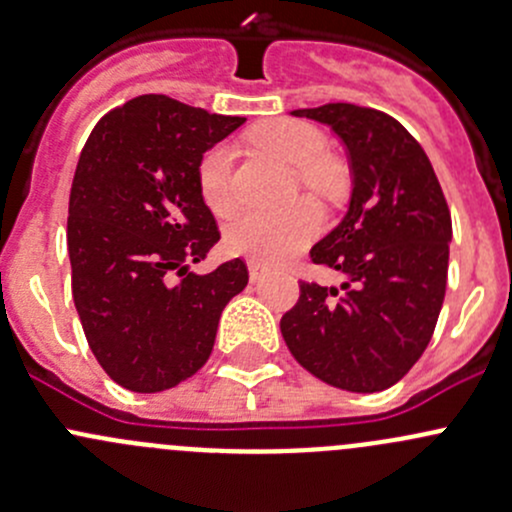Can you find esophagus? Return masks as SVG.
Returning a JSON list of instances; mask_svg holds the SVG:
<instances>
[{"mask_svg":"<svg viewBox=\"0 0 512 512\" xmlns=\"http://www.w3.org/2000/svg\"><path fill=\"white\" fill-rule=\"evenodd\" d=\"M267 277V272L262 270V267H257V265H250V280L252 282H262Z\"/></svg>","mask_w":512,"mask_h":512,"instance_id":"obj_1","label":"esophagus"}]
</instances>
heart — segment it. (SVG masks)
Here are the masks:
<instances>
[{
    "mask_svg": "<svg viewBox=\"0 0 512 512\" xmlns=\"http://www.w3.org/2000/svg\"><path fill=\"white\" fill-rule=\"evenodd\" d=\"M252 141L265 153L297 170L299 183L312 193L334 198L342 188L339 170L327 160V138L309 123L292 118L267 121L252 131ZM232 160L235 151L230 143H218L198 163L200 198L218 218L235 213L237 205L232 190ZM319 225L322 218L312 203H299L280 215L250 213L227 227L225 247L230 255L245 257L262 267H275L302 250L317 235Z\"/></svg>",
    "mask_w": 512,
    "mask_h": 512,
    "instance_id": "heart-1",
    "label": "heart"
}]
</instances>
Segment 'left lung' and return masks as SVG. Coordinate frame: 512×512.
Here are the masks:
<instances>
[{"mask_svg": "<svg viewBox=\"0 0 512 512\" xmlns=\"http://www.w3.org/2000/svg\"><path fill=\"white\" fill-rule=\"evenodd\" d=\"M344 143L354 190L342 223L312 262L339 287L299 285L280 329L294 359L356 394L394 386L431 342L448 275L451 213L423 148L396 118L354 103L297 108Z\"/></svg>", "mask_w": 512, "mask_h": 512, "instance_id": "left-lung-1", "label": "left lung"}]
</instances>
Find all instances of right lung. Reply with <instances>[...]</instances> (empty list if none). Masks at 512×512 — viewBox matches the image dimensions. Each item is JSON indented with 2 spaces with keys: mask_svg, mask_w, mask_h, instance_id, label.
Here are the masks:
<instances>
[{
  "mask_svg": "<svg viewBox=\"0 0 512 512\" xmlns=\"http://www.w3.org/2000/svg\"><path fill=\"white\" fill-rule=\"evenodd\" d=\"M242 123L148 94L106 113L81 151L66 225L71 292L91 352L123 389L156 394L193 376L225 304L247 287L240 257L190 270L220 240L198 163Z\"/></svg>",
  "mask_w": 512,
  "mask_h": 512,
  "instance_id": "1",
  "label": "right lung"
}]
</instances>
